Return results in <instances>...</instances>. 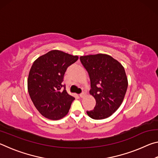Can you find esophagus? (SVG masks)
Masks as SVG:
<instances>
[{
	"label": "esophagus",
	"mask_w": 158,
	"mask_h": 158,
	"mask_svg": "<svg viewBox=\"0 0 158 158\" xmlns=\"http://www.w3.org/2000/svg\"><path fill=\"white\" fill-rule=\"evenodd\" d=\"M85 93L83 92V93H80L79 96H80V97H81V98H84V96H85Z\"/></svg>",
	"instance_id": "obj_1"
}]
</instances>
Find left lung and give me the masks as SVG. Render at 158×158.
Instances as JSON below:
<instances>
[{
	"instance_id": "left-lung-1",
	"label": "left lung",
	"mask_w": 158,
	"mask_h": 158,
	"mask_svg": "<svg viewBox=\"0 0 158 158\" xmlns=\"http://www.w3.org/2000/svg\"><path fill=\"white\" fill-rule=\"evenodd\" d=\"M80 60L89 74L90 94L96 101L94 109L86 113L93 119L106 118L123 101L128 85L125 69L118 61L102 53L81 56Z\"/></svg>"
}]
</instances>
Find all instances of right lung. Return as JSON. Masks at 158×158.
<instances>
[{"mask_svg":"<svg viewBox=\"0 0 158 158\" xmlns=\"http://www.w3.org/2000/svg\"><path fill=\"white\" fill-rule=\"evenodd\" d=\"M77 60V56L52 50L33 63L28 74V90L33 105L45 118L58 120L68 114L74 98L67 93L63 81L67 68Z\"/></svg>","mask_w":158,"mask_h":158,"instance_id":"right-lung-1","label":"right lung"}]
</instances>
